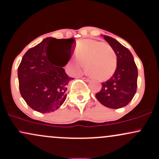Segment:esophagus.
Masks as SVG:
<instances>
[{
	"mask_svg": "<svg viewBox=\"0 0 159 159\" xmlns=\"http://www.w3.org/2000/svg\"><path fill=\"white\" fill-rule=\"evenodd\" d=\"M81 79H83L84 81H87V82H88L89 81H90V79H89L88 78H87V77H82L81 78Z\"/></svg>",
	"mask_w": 159,
	"mask_h": 159,
	"instance_id": "1",
	"label": "esophagus"
}]
</instances>
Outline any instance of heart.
I'll return each instance as SVG.
<instances>
[{"label":"heart","mask_w":159,"mask_h":159,"mask_svg":"<svg viewBox=\"0 0 159 159\" xmlns=\"http://www.w3.org/2000/svg\"><path fill=\"white\" fill-rule=\"evenodd\" d=\"M76 57L67 63L69 72L78 75L86 63L87 72L101 81H106L114 75L117 66V57L111 45L95 39H82L75 48Z\"/></svg>","instance_id":"1"}]
</instances>
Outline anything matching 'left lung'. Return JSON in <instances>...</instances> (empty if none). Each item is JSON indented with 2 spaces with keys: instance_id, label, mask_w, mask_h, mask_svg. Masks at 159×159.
<instances>
[{
  "instance_id": "left-lung-1",
  "label": "left lung",
  "mask_w": 159,
  "mask_h": 159,
  "mask_svg": "<svg viewBox=\"0 0 159 159\" xmlns=\"http://www.w3.org/2000/svg\"><path fill=\"white\" fill-rule=\"evenodd\" d=\"M103 37L116 53L117 66L114 75L102 83V87L96 97L105 107L120 108L126 106L136 93L138 68L129 49L111 36Z\"/></svg>"
}]
</instances>
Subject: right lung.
Segmentation results:
<instances>
[{
  "instance_id": "add662e5",
  "label": "right lung",
  "mask_w": 159,
  "mask_h": 159,
  "mask_svg": "<svg viewBox=\"0 0 159 159\" xmlns=\"http://www.w3.org/2000/svg\"><path fill=\"white\" fill-rule=\"evenodd\" d=\"M75 39L48 37L29 49L18 68L19 90L32 109L40 113L57 110L66 98L70 78L63 68L72 54ZM56 47L55 58L51 59L50 48Z\"/></svg>"
}]
</instances>
